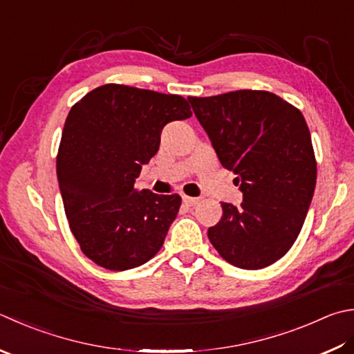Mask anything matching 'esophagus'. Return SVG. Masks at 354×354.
I'll use <instances>...</instances> for the list:
<instances>
[{
  "instance_id": "34e87169",
  "label": "esophagus",
  "mask_w": 354,
  "mask_h": 354,
  "mask_svg": "<svg viewBox=\"0 0 354 354\" xmlns=\"http://www.w3.org/2000/svg\"><path fill=\"white\" fill-rule=\"evenodd\" d=\"M182 198H183V203H185L186 206H194V205L198 203V200H200V198H197V197H188V196H183Z\"/></svg>"
}]
</instances>
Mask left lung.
I'll return each instance as SVG.
<instances>
[{"mask_svg": "<svg viewBox=\"0 0 354 354\" xmlns=\"http://www.w3.org/2000/svg\"><path fill=\"white\" fill-rule=\"evenodd\" d=\"M188 102L243 192L240 206L222 203V218L208 230L209 242L239 268L270 266L296 242L316 188L317 165L302 112L268 91Z\"/></svg>", "mask_w": 354, "mask_h": 354, "instance_id": "obj_1", "label": "left lung"}]
</instances>
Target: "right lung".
I'll return each mask as SVG.
<instances>
[{
    "instance_id": "right-lung-1",
    "label": "right lung",
    "mask_w": 354,
    "mask_h": 354,
    "mask_svg": "<svg viewBox=\"0 0 354 354\" xmlns=\"http://www.w3.org/2000/svg\"><path fill=\"white\" fill-rule=\"evenodd\" d=\"M191 115L183 97L115 83L72 106L57 177L72 234L92 262L124 271L162 248L182 197L137 191L134 183L157 154L165 124Z\"/></svg>"
}]
</instances>
